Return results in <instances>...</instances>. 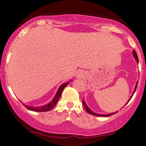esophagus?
Returning <instances> with one entry per match:
<instances>
[{
  "label": "esophagus",
  "instance_id": "esophagus-1",
  "mask_svg": "<svg viewBox=\"0 0 146 146\" xmlns=\"http://www.w3.org/2000/svg\"><path fill=\"white\" fill-rule=\"evenodd\" d=\"M82 75H83V73H82V72H81V71L78 72V73H77V77H81V76H82Z\"/></svg>",
  "mask_w": 146,
  "mask_h": 146
}]
</instances>
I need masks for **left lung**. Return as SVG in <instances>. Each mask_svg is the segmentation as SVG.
Returning <instances> with one entry per match:
<instances>
[{"label":"left lung","instance_id":"8db88e82","mask_svg":"<svg viewBox=\"0 0 146 146\" xmlns=\"http://www.w3.org/2000/svg\"><path fill=\"white\" fill-rule=\"evenodd\" d=\"M133 56H134V57H135V58H136V60L137 62H138V55H137L136 51H134V50H133ZM137 85H138V83H136V87H135V90H134V91H133V95H131V98H130V99H129V100L128 101V102H129L130 101V100L131 99L132 96H133V94H134V92H136V88H137ZM82 104H83V106H84V107H85V110H86V111H87V112L89 113V114H92V115H95V116H100V117H109V116H111V115H112V114H116V113H113V114H95V113L92 112V111H91V110H90V109L88 108V107H87L86 104H85V102H84V100H82ZM126 104H127V103H126Z\"/></svg>","mask_w":146,"mask_h":146}]
</instances>
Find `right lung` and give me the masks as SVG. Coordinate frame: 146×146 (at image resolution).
Returning a JSON list of instances; mask_svg holds the SVG:
<instances>
[{"instance_id": "1", "label": "right lung", "mask_w": 146, "mask_h": 146, "mask_svg": "<svg viewBox=\"0 0 146 146\" xmlns=\"http://www.w3.org/2000/svg\"><path fill=\"white\" fill-rule=\"evenodd\" d=\"M69 82H66V83L63 84L59 88H58V91H57L55 97L53 99V100L50 103H48V104L44 106H42V107H29V106H27L25 105V107L26 108L28 109V110H31V111H50L52 108H54V106L56 104V103L58 102V100H59L60 97H61V93H62L63 90L65 88V87L68 84Z\"/></svg>"}]
</instances>
